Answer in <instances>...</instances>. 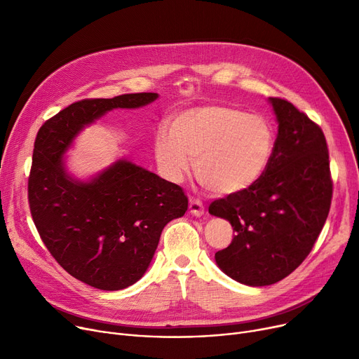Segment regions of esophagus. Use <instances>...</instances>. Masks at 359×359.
<instances>
[{"instance_id":"obj_1","label":"esophagus","mask_w":359,"mask_h":359,"mask_svg":"<svg viewBox=\"0 0 359 359\" xmlns=\"http://www.w3.org/2000/svg\"><path fill=\"white\" fill-rule=\"evenodd\" d=\"M189 211L194 217H202L205 214V208H203V205L199 199H191Z\"/></svg>"}]
</instances>
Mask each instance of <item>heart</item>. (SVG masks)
Wrapping results in <instances>:
<instances>
[{
  "instance_id": "b5f03b06",
  "label": "heart",
  "mask_w": 359,
  "mask_h": 359,
  "mask_svg": "<svg viewBox=\"0 0 359 359\" xmlns=\"http://www.w3.org/2000/svg\"><path fill=\"white\" fill-rule=\"evenodd\" d=\"M154 137L163 176L180 182L195 160L198 180L218 196L246 192L263 177L275 151V132L262 116L227 104L179 110Z\"/></svg>"
}]
</instances>
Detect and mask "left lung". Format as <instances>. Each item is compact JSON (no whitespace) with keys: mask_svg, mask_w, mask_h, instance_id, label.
Here are the masks:
<instances>
[{"mask_svg":"<svg viewBox=\"0 0 359 359\" xmlns=\"http://www.w3.org/2000/svg\"><path fill=\"white\" fill-rule=\"evenodd\" d=\"M269 103L278 137L265 176L210 206L234 230L230 246L215 253L217 265L249 287L272 285L303 263L326 222L333 191L323 130L290 102Z\"/></svg>","mask_w":359,"mask_h":359,"instance_id":"obj_1","label":"left lung"}]
</instances>
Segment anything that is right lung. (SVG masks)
<instances>
[{"label":"right lung","instance_id":"obj_1","mask_svg":"<svg viewBox=\"0 0 359 359\" xmlns=\"http://www.w3.org/2000/svg\"><path fill=\"white\" fill-rule=\"evenodd\" d=\"M157 93L72 103L37 132L29 177L30 212L55 260L74 278L119 291L147 272L165 225L184 215L180 186L125 158L81 180L65 154L81 130L113 109H138Z\"/></svg>","mask_w":359,"mask_h":359}]
</instances>
